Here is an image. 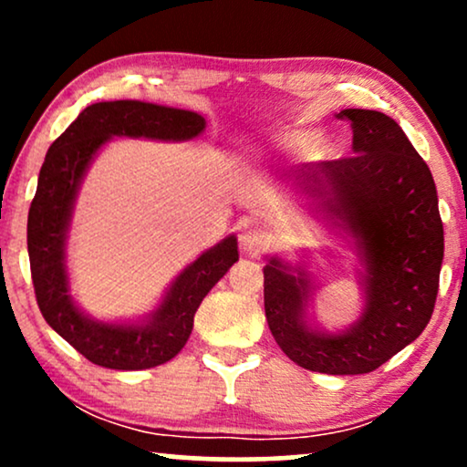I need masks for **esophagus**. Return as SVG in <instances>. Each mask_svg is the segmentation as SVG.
Returning a JSON list of instances; mask_svg holds the SVG:
<instances>
[{
    "label": "esophagus",
    "instance_id": "esophagus-1",
    "mask_svg": "<svg viewBox=\"0 0 467 467\" xmlns=\"http://www.w3.org/2000/svg\"><path fill=\"white\" fill-rule=\"evenodd\" d=\"M240 246L246 254L254 257V254L264 253L265 248L270 246V238H267V234L261 232V229L246 227L240 232Z\"/></svg>",
    "mask_w": 467,
    "mask_h": 467
}]
</instances>
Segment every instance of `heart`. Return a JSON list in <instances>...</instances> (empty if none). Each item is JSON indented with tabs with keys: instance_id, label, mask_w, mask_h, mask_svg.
Wrapping results in <instances>:
<instances>
[{
	"instance_id": "b5f03b06",
	"label": "heart",
	"mask_w": 467,
	"mask_h": 467,
	"mask_svg": "<svg viewBox=\"0 0 467 467\" xmlns=\"http://www.w3.org/2000/svg\"><path fill=\"white\" fill-rule=\"evenodd\" d=\"M306 140L302 138V136H296V138H291V144H304Z\"/></svg>"
}]
</instances>
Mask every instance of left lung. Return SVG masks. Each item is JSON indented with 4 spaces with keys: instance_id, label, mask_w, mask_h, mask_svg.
Masks as SVG:
<instances>
[{
    "instance_id": "8db88e82",
    "label": "left lung",
    "mask_w": 467,
    "mask_h": 467,
    "mask_svg": "<svg viewBox=\"0 0 467 467\" xmlns=\"http://www.w3.org/2000/svg\"><path fill=\"white\" fill-rule=\"evenodd\" d=\"M353 155L296 170L291 184L315 213L353 240L366 293L361 317L329 334L306 321L308 272L270 257L264 267L265 318L297 366L321 374H368L417 340L436 306L444 229L427 163L387 114L347 108Z\"/></svg>"
}]
</instances>
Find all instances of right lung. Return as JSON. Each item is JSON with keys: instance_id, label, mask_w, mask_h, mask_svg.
<instances>
[{"instance_id": "obj_1", "label": "right lung", "mask_w": 467, "mask_h": 467, "mask_svg": "<svg viewBox=\"0 0 467 467\" xmlns=\"http://www.w3.org/2000/svg\"><path fill=\"white\" fill-rule=\"evenodd\" d=\"M203 130L206 119L197 112L119 99L87 106L50 144L27 219L31 280L47 323L95 366L149 369L181 353L193 329V317L202 299L238 261V240L227 235L184 267L161 304L142 321H95L76 306L66 267V240L82 178L110 138L184 142L197 138Z\"/></svg>"}]
</instances>
